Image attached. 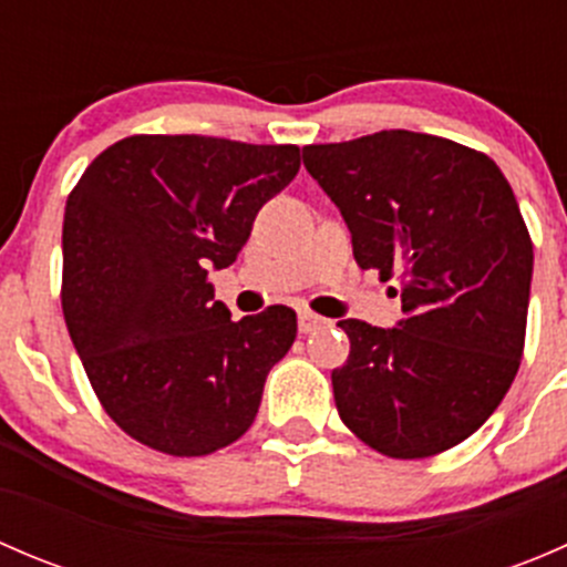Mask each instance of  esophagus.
<instances>
[{"mask_svg": "<svg viewBox=\"0 0 567 567\" xmlns=\"http://www.w3.org/2000/svg\"><path fill=\"white\" fill-rule=\"evenodd\" d=\"M326 326V320L320 318V316H316V312H299V331L301 334H310V331H318V329H323Z\"/></svg>", "mask_w": 567, "mask_h": 567, "instance_id": "obj_1", "label": "esophagus"}]
</instances>
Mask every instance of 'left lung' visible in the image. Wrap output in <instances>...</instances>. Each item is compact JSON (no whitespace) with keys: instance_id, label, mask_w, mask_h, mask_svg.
Segmentation results:
<instances>
[{"instance_id":"1","label":"left lung","mask_w":567,"mask_h":567,"mask_svg":"<svg viewBox=\"0 0 567 567\" xmlns=\"http://www.w3.org/2000/svg\"><path fill=\"white\" fill-rule=\"evenodd\" d=\"M305 167L340 208L359 268L400 279L405 312L394 329L340 320L342 425L398 461L455 447L522 364L532 238L511 183L485 153L400 128L307 145Z\"/></svg>"}]
</instances>
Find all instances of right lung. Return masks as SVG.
Instances as JSON below:
<instances>
[{
    "mask_svg": "<svg viewBox=\"0 0 567 567\" xmlns=\"http://www.w3.org/2000/svg\"><path fill=\"white\" fill-rule=\"evenodd\" d=\"M299 167L296 145L136 134L68 194L62 316L104 411L145 447L197 458L255 422L296 312L233 320L208 271L236 262L257 210Z\"/></svg>",
    "mask_w": 567,
    "mask_h": 567,
    "instance_id": "obj_1",
    "label": "right lung"
}]
</instances>
